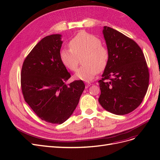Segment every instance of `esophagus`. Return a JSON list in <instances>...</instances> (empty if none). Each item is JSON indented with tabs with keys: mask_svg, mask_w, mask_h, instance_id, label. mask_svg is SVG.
<instances>
[{
	"mask_svg": "<svg viewBox=\"0 0 160 160\" xmlns=\"http://www.w3.org/2000/svg\"><path fill=\"white\" fill-rule=\"evenodd\" d=\"M85 85H86V88H89V87L91 85V83H90V82H86Z\"/></svg>",
	"mask_w": 160,
	"mask_h": 160,
	"instance_id": "34e87169",
	"label": "esophagus"
}]
</instances>
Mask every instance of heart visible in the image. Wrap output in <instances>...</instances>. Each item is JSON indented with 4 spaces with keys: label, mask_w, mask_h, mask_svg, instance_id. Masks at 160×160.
I'll use <instances>...</instances> for the list:
<instances>
[{
    "label": "heart",
    "mask_w": 160,
    "mask_h": 160,
    "mask_svg": "<svg viewBox=\"0 0 160 160\" xmlns=\"http://www.w3.org/2000/svg\"><path fill=\"white\" fill-rule=\"evenodd\" d=\"M70 49L60 51V60L66 68L75 71L79 64V57L83 65L78 69L75 78L85 81L93 79L98 72L103 71L108 65L109 51L102 45L99 37L85 31H81L69 41Z\"/></svg>",
    "instance_id": "obj_1"
}]
</instances>
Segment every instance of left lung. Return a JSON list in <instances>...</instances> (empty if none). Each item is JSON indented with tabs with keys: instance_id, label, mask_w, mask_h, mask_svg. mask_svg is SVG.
Here are the masks:
<instances>
[{
	"instance_id": "obj_1",
	"label": "left lung",
	"mask_w": 160,
	"mask_h": 160,
	"mask_svg": "<svg viewBox=\"0 0 160 160\" xmlns=\"http://www.w3.org/2000/svg\"><path fill=\"white\" fill-rule=\"evenodd\" d=\"M109 51L108 65L99 84V102L109 112L125 115L141 104L149 86V74L142 50L132 38L113 28L103 30Z\"/></svg>"
}]
</instances>
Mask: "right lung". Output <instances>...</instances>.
Masks as SVG:
<instances>
[{
    "label": "right lung",
    "mask_w": 160,
    "mask_h": 160,
    "mask_svg": "<svg viewBox=\"0 0 160 160\" xmlns=\"http://www.w3.org/2000/svg\"><path fill=\"white\" fill-rule=\"evenodd\" d=\"M59 34L43 38L23 62L22 93L34 112L48 123L61 124L69 119L85 88L81 80L66 85L71 75L60 60Z\"/></svg>",
    "instance_id": "right-lung-1"
}]
</instances>
